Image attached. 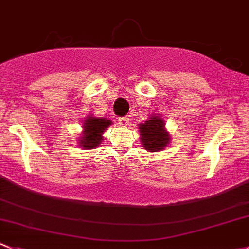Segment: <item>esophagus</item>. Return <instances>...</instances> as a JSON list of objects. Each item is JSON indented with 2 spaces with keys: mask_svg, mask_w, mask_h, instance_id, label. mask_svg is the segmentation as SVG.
I'll return each mask as SVG.
<instances>
[{
  "mask_svg": "<svg viewBox=\"0 0 249 249\" xmlns=\"http://www.w3.org/2000/svg\"><path fill=\"white\" fill-rule=\"evenodd\" d=\"M118 124H119L122 127H126L127 125H129V118H125V117L119 118V119H118Z\"/></svg>",
  "mask_w": 249,
  "mask_h": 249,
  "instance_id": "obj_1",
  "label": "esophagus"
}]
</instances>
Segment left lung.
<instances>
[{"label":"left lung","mask_w":249,"mask_h":249,"mask_svg":"<svg viewBox=\"0 0 249 249\" xmlns=\"http://www.w3.org/2000/svg\"><path fill=\"white\" fill-rule=\"evenodd\" d=\"M142 146L149 152H158L166 147L170 135L165 130V123L158 115H152L147 122L139 125Z\"/></svg>","instance_id":"obj_1"}]
</instances>
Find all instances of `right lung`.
Instances as JSON below:
<instances>
[{
    "label": "right lung",
    "mask_w": 249,
    "mask_h": 249,
    "mask_svg": "<svg viewBox=\"0 0 249 249\" xmlns=\"http://www.w3.org/2000/svg\"><path fill=\"white\" fill-rule=\"evenodd\" d=\"M110 124L112 122L109 119L89 115L84 120V131L81 139L79 140V146L84 147L85 149H91L100 146L101 141L103 140L102 134Z\"/></svg>",
    "instance_id": "obj_1"
}]
</instances>
